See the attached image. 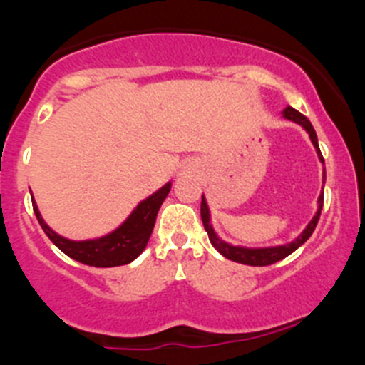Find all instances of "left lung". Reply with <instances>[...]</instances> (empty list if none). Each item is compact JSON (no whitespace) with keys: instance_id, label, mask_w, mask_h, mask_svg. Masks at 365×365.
<instances>
[{"instance_id":"left-lung-1","label":"left lung","mask_w":365,"mask_h":365,"mask_svg":"<svg viewBox=\"0 0 365 365\" xmlns=\"http://www.w3.org/2000/svg\"><path fill=\"white\" fill-rule=\"evenodd\" d=\"M284 118H288V120H292V121H297V123H300L302 127L309 132L312 145H314V148L318 150L319 160L323 162V155H322V152H319V146H318V138H316V132H314V128H312L311 121H309L304 114L298 113L297 109L289 108V106L284 109ZM318 205H319L318 212H316V215L312 217V220L309 222V226L302 231L300 237H298L297 240H293L292 244L279 245V247L249 249V247H238V245H231V244H227V242L220 240V238L215 235V231H213L212 224H210V212H208V206H206L205 197L201 200V220H203V226H205L206 233H208V238H210V242H212V245L217 249V251L222 254L224 257H227V259H231V261H237V263H242V264H251V267H267V264H274V263H277V261L284 259L286 256H289L293 251H297V249L300 247L304 242H307V238L311 237L312 231H314V227H316V224H318L319 215H322L323 194L319 196Z\"/></svg>"}]
</instances>
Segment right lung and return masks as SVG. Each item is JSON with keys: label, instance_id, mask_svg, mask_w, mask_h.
I'll list each match as a JSON object with an SVG mask.
<instances>
[{"label": "right lung", "instance_id": "obj_1", "mask_svg": "<svg viewBox=\"0 0 365 365\" xmlns=\"http://www.w3.org/2000/svg\"><path fill=\"white\" fill-rule=\"evenodd\" d=\"M169 190H171V183H165L153 196L139 203L138 208L130 213V217L116 231L102 238H97V240H67V238L54 233L43 222L36 205H33V210H35V215L38 219V224L42 226L43 233L68 257L83 264H88V267H120V264H127L134 261L139 254L145 251L146 244L150 240V235L153 231V226H155L157 213H159L160 205L164 203Z\"/></svg>", "mask_w": 365, "mask_h": 365}]
</instances>
